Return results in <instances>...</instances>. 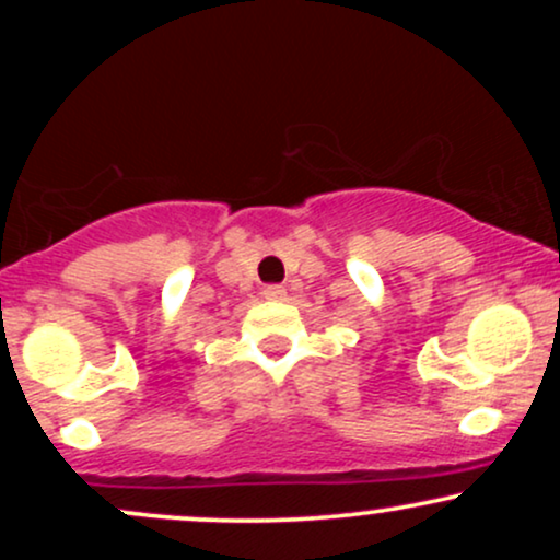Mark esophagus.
I'll return each mask as SVG.
<instances>
[{"instance_id": "34e87169", "label": "esophagus", "mask_w": 560, "mask_h": 560, "mask_svg": "<svg viewBox=\"0 0 560 560\" xmlns=\"http://www.w3.org/2000/svg\"><path fill=\"white\" fill-rule=\"evenodd\" d=\"M262 294H266L268 300H284L287 298V289L281 284H268L266 289H262Z\"/></svg>"}]
</instances>
